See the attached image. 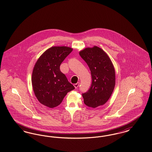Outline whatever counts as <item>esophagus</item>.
<instances>
[{
    "mask_svg": "<svg viewBox=\"0 0 152 152\" xmlns=\"http://www.w3.org/2000/svg\"><path fill=\"white\" fill-rule=\"evenodd\" d=\"M79 82H78V83H76V84H74V87H75V88L76 89H77V88H78V87L79 86Z\"/></svg>",
    "mask_w": 152,
    "mask_h": 152,
    "instance_id": "34e87169",
    "label": "esophagus"
}]
</instances>
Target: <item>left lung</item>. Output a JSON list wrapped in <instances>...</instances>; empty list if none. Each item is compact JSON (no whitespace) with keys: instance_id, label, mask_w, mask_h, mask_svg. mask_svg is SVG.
I'll list each match as a JSON object with an SVG mask.
<instances>
[{"instance_id":"obj_1","label":"left lung","mask_w":152,"mask_h":152,"mask_svg":"<svg viewBox=\"0 0 152 152\" xmlns=\"http://www.w3.org/2000/svg\"><path fill=\"white\" fill-rule=\"evenodd\" d=\"M79 54L88 65L92 79L89 89L83 94L84 102L95 108L105 104L113 93L116 83L115 68L107 53L96 45L86 48Z\"/></svg>"}]
</instances>
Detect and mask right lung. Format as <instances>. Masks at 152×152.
<instances>
[{
	"label": "right lung",
	"mask_w": 152,
	"mask_h": 152,
	"mask_svg": "<svg viewBox=\"0 0 152 152\" xmlns=\"http://www.w3.org/2000/svg\"><path fill=\"white\" fill-rule=\"evenodd\" d=\"M73 48L54 46L37 59L33 69L32 86L35 95L42 104L53 108L61 104L68 92L75 87L60 70V66Z\"/></svg>",
	"instance_id": "obj_1"
}]
</instances>
